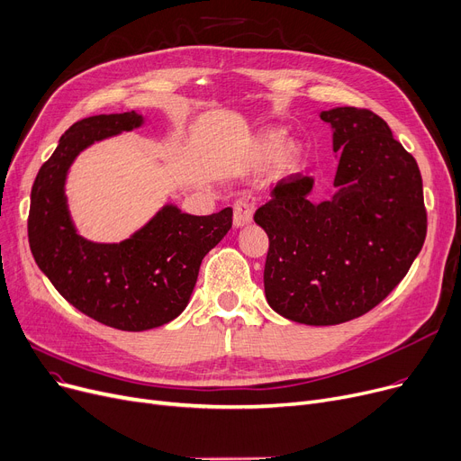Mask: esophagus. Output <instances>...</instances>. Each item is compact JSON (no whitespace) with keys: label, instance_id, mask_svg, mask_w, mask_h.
<instances>
[{"label":"esophagus","instance_id":"obj_1","mask_svg":"<svg viewBox=\"0 0 461 461\" xmlns=\"http://www.w3.org/2000/svg\"><path fill=\"white\" fill-rule=\"evenodd\" d=\"M232 208H234V225H236V227H243V225L251 223V220H253V210H255V206H253L251 201H248V199H238Z\"/></svg>","mask_w":461,"mask_h":461}]
</instances>
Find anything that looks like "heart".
<instances>
[{
    "instance_id": "b5f03b06",
    "label": "heart",
    "mask_w": 461,
    "mask_h": 461,
    "mask_svg": "<svg viewBox=\"0 0 461 461\" xmlns=\"http://www.w3.org/2000/svg\"><path fill=\"white\" fill-rule=\"evenodd\" d=\"M257 154L262 164H272L277 159V171L288 175L297 169L302 161V149L286 145V133L283 130H267L257 143Z\"/></svg>"
}]
</instances>
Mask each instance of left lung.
Returning a JSON list of instances; mask_svg holds the SVG:
<instances>
[{
	"instance_id": "obj_1",
	"label": "left lung",
	"mask_w": 461,
	"mask_h": 461,
	"mask_svg": "<svg viewBox=\"0 0 461 461\" xmlns=\"http://www.w3.org/2000/svg\"><path fill=\"white\" fill-rule=\"evenodd\" d=\"M320 119L331 124L340 154L337 192L314 204L312 178L290 175L255 212V223L269 238V307L307 326H335L394 290L422 249L428 220L417 161L380 115L346 105Z\"/></svg>"
}]
</instances>
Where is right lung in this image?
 Returning <instances> with one entry per match:
<instances>
[{"label": "right lung", "mask_w": 461, "mask_h": 461, "mask_svg": "<svg viewBox=\"0 0 461 461\" xmlns=\"http://www.w3.org/2000/svg\"><path fill=\"white\" fill-rule=\"evenodd\" d=\"M141 124L135 112L74 122L39 169L27 218L30 248L42 274L79 312L121 331L175 320L189 302L204 255L232 227V208L189 215L167 204L121 243H93L76 232L65 197L74 158L95 141Z\"/></svg>", "instance_id": "add662e5"}]
</instances>
